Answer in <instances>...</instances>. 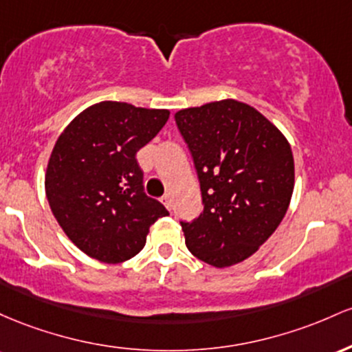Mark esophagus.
<instances>
[{"instance_id": "obj_1", "label": "esophagus", "mask_w": 352, "mask_h": 352, "mask_svg": "<svg viewBox=\"0 0 352 352\" xmlns=\"http://www.w3.org/2000/svg\"><path fill=\"white\" fill-rule=\"evenodd\" d=\"M161 203H163L164 206L168 208L169 211H171V208H173V199H171V196H169V195H164L163 197H161Z\"/></svg>"}]
</instances>
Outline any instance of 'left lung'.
Listing matches in <instances>:
<instances>
[{"label":"left lung","mask_w":352,"mask_h":352,"mask_svg":"<svg viewBox=\"0 0 352 352\" xmlns=\"http://www.w3.org/2000/svg\"><path fill=\"white\" fill-rule=\"evenodd\" d=\"M175 120L199 177L203 212L183 223L188 250L214 267L238 264L281 224L294 189V160L284 134L236 100L181 109Z\"/></svg>","instance_id":"obj_1"}]
</instances>
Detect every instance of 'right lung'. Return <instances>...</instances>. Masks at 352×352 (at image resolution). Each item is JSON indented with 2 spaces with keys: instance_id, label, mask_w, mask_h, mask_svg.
Instances as JSON below:
<instances>
[{
  "instance_id": "right-lung-1",
  "label": "right lung",
  "mask_w": 352,
  "mask_h": 352,
  "mask_svg": "<svg viewBox=\"0 0 352 352\" xmlns=\"http://www.w3.org/2000/svg\"><path fill=\"white\" fill-rule=\"evenodd\" d=\"M168 118V109L101 101L59 134L46 168V197L66 236L89 258L128 261L144 248L151 224L169 214L146 196L136 160Z\"/></svg>"
}]
</instances>
